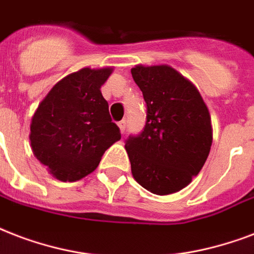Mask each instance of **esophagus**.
<instances>
[{
  "instance_id": "1",
  "label": "esophagus",
  "mask_w": 254,
  "mask_h": 254,
  "mask_svg": "<svg viewBox=\"0 0 254 254\" xmlns=\"http://www.w3.org/2000/svg\"><path fill=\"white\" fill-rule=\"evenodd\" d=\"M118 126H119V128H121V132L123 133L126 131V126H127V121H126V119H122L121 122H118Z\"/></svg>"
}]
</instances>
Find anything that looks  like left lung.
<instances>
[{
    "mask_svg": "<svg viewBox=\"0 0 254 254\" xmlns=\"http://www.w3.org/2000/svg\"><path fill=\"white\" fill-rule=\"evenodd\" d=\"M131 74L147 106L141 132L126 139L132 176L152 193H175L192 182L209 155V111L197 88L167 64H140Z\"/></svg>",
    "mask_w": 254,
    "mask_h": 254,
    "instance_id": "1",
    "label": "left lung"
}]
</instances>
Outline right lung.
Returning a JSON list of instances; mask_svg holds the SVG:
<instances>
[{
	"mask_svg": "<svg viewBox=\"0 0 254 254\" xmlns=\"http://www.w3.org/2000/svg\"><path fill=\"white\" fill-rule=\"evenodd\" d=\"M111 71L86 67L64 76L31 119L33 154L61 182H76L91 174L106 149L121 139L100 92Z\"/></svg>",
	"mask_w": 254,
	"mask_h": 254,
	"instance_id": "add662e5",
	"label": "right lung"
}]
</instances>
